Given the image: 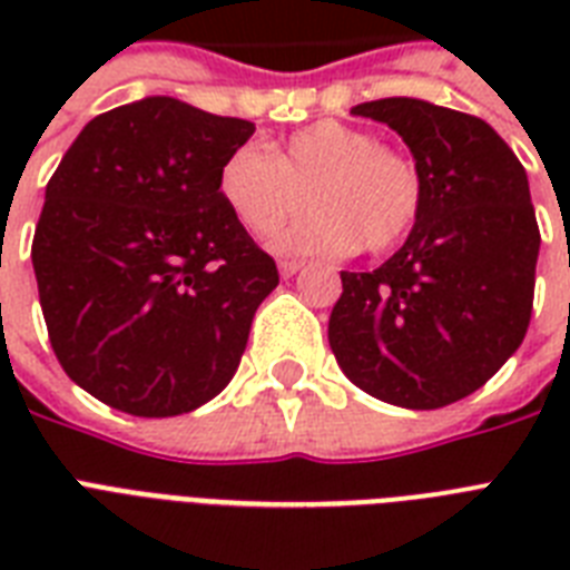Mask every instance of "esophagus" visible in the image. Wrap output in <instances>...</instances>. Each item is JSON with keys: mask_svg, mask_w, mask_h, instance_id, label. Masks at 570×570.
I'll use <instances>...</instances> for the list:
<instances>
[{"mask_svg": "<svg viewBox=\"0 0 570 570\" xmlns=\"http://www.w3.org/2000/svg\"><path fill=\"white\" fill-rule=\"evenodd\" d=\"M277 268H281V275L284 277H293V275H298L304 266L298 263V259H281V263H277Z\"/></svg>", "mask_w": 570, "mask_h": 570, "instance_id": "esophagus-1", "label": "esophagus"}]
</instances>
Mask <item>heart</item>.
Here are the masks:
<instances>
[{
  "label": "heart",
  "instance_id": "obj_1",
  "mask_svg": "<svg viewBox=\"0 0 570 570\" xmlns=\"http://www.w3.org/2000/svg\"><path fill=\"white\" fill-rule=\"evenodd\" d=\"M218 195L250 236L275 233L304 204L302 222L272 239L289 257H348L357 248L384 254L414 227L423 177L405 154L373 132L316 120L268 150L236 147L218 168Z\"/></svg>",
  "mask_w": 570,
  "mask_h": 570
}]
</instances>
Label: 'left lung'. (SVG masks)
Instances as JSON below:
<instances>
[{
    "mask_svg": "<svg viewBox=\"0 0 570 570\" xmlns=\"http://www.w3.org/2000/svg\"><path fill=\"white\" fill-rule=\"evenodd\" d=\"M352 115L387 124L411 147L423 206L387 263L340 272L331 352L370 396L432 411L482 387L530 328L541 245L530 183L476 115L411 97Z\"/></svg>",
    "mask_w": 570,
    "mask_h": 570,
    "instance_id": "obj_1",
    "label": "left lung"
}]
</instances>
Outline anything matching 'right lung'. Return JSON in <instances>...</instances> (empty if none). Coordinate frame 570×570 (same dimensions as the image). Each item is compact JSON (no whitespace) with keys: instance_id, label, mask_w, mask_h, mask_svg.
<instances>
[{"instance_id":"right-lung-1","label":"right lung","mask_w":570,"mask_h":570,"mask_svg":"<svg viewBox=\"0 0 570 570\" xmlns=\"http://www.w3.org/2000/svg\"><path fill=\"white\" fill-rule=\"evenodd\" d=\"M254 136L174 97L102 111L47 183L31 242L58 364L132 416L218 396L277 286V266L218 195V168Z\"/></svg>"}]
</instances>
